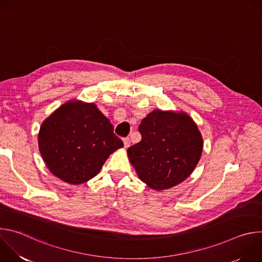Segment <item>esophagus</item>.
Segmentation results:
<instances>
[{
    "mask_svg": "<svg viewBox=\"0 0 262 262\" xmlns=\"http://www.w3.org/2000/svg\"><path fill=\"white\" fill-rule=\"evenodd\" d=\"M123 143H124V147H125V148L129 147V145H130V139H129V138H124V139H123Z\"/></svg>",
    "mask_w": 262,
    "mask_h": 262,
    "instance_id": "1",
    "label": "esophagus"
}]
</instances>
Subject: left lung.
<instances>
[{
	"label": "left lung",
	"mask_w": 262,
	"mask_h": 262,
	"mask_svg": "<svg viewBox=\"0 0 262 262\" xmlns=\"http://www.w3.org/2000/svg\"><path fill=\"white\" fill-rule=\"evenodd\" d=\"M142 140L127 149L140 179L154 190H166L188 178L196 168L203 140L184 113L155 110L139 125Z\"/></svg>",
	"instance_id": "1"
}]
</instances>
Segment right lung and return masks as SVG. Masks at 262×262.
<instances>
[{"mask_svg": "<svg viewBox=\"0 0 262 262\" xmlns=\"http://www.w3.org/2000/svg\"><path fill=\"white\" fill-rule=\"evenodd\" d=\"M110 120L94 103L70 101L45 120L38 145L50 171L79 184L98 174L111 154L123 147Z\"/></svg>", "mask_w": 262, "mask_h": 262, "instance_id": "1", "label": "right lung"}]
</instances>
